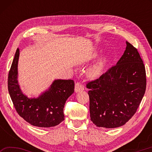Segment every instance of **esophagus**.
I'll return each instance as SVG.
<instances>
[{
  "label": "esophagus",
  "mask_w": 152,
  "mask_h": 152,
  "mask_svg": "<svg viewBox=\"0 0 152 152\" xmlns=\"http://www.w3.org/2000/svg\"><path fill=\"white\" fill-rule=\"evenodd\" d=\"M84 89V86L82 85L80 82H77L75 84V88H74V91H75L76 92H78L83 91Z\"/></svg>",
  "instance_id": "obj_1"
}]
</instances>
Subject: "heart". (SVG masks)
<instances>
[{
    "label": "heart",
    "mask_w": 152,
    "mask_h": 152,
    "mask_svg": "<svg viewBox=\"0 0 152 152\" xmlns=\"http://www.w3.org/2000/svg\"><path fill=\"white\" fill-rule=\"evenodd\" d=\"M106 60H102L99 63H98L96 65L94 66L92 68H91V70H89L90 76L92 77L99 76L101 74L102 70H103V68L105 64H106Z\"/></svg>",
    "instance_id": "1"
}]
</instances>
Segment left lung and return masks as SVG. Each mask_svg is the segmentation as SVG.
<instances>
[{
  "label": "left lung",
  "instance_id": "left-lung-1",
  "mask_svg": "<svg viewBox=\"0 0 152 152\" xmlns=\"http://www.w3.org/2000/svg\"><path fill=\"white\" fill-rule=\"evenodd\" d=\"M126 43L125 52L116 65L86 84L90 90L91 120L99 127L125 125L137 111L145 94V66L137 49Z\"/></svg>",
  "mask_w": 152,
  "mask_h": 152
}]
</instances>
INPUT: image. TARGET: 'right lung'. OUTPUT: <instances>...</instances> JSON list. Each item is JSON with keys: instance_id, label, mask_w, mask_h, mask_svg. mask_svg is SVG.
I'll return each instance as SVG.
<instances>
[{"instance_id": "obj_1", "label": "right lung", "mask_w": 152, "mask_h": 152, "mask_svg": "<svg viewBox=\"0 0 152 152\" xmlns=\"http://www.w3.org/2000/svg\"><path fill=\"white\" fill-rule=\"evenodd\" d=\"M19 50L17 48L8 76V90L15 109L23 119L35 127H50L64 120V107L74 92L72 80H56L38 98L23 94L17 80Z\"/></svg>"}]
</instances>
